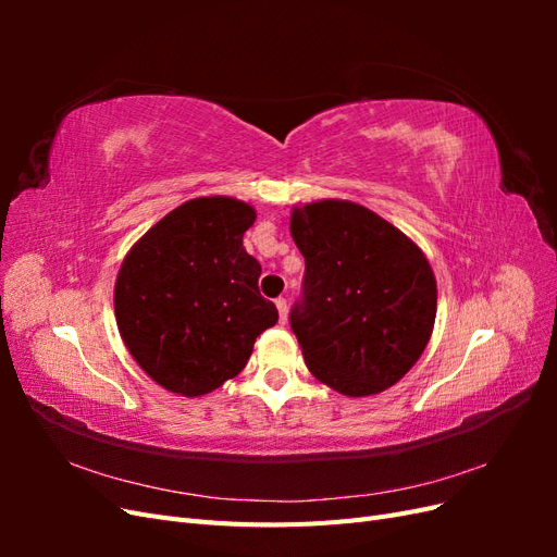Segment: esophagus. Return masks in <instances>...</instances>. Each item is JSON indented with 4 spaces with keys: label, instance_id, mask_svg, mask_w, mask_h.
Masks as SVG:
<instances>
[{
    "label": "esophagus",
    "instance_id": "1",
    "mask_svg": "<svg viewBox=\"0 0 557 557\" xmlns=\"http://www.w3.org/2000/svg\"><path fill=\"white\" fill-rule=\"evenodd\" d=\"M276 309H278V318H281V323H283V325L288 323V301H285L283 297H278V299H276Z\"/></svg>",
    "mask_w": 557,
    "mask_h": 557
}]
</instances>
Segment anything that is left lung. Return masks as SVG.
I'll return each mask as SVG.
<instances>
[{
  "mask_svg": "<svg viewBox=\"0 0 557 557\" xmlns=\"http://www.w3.org/2000/svg\"><path fill=\"white\" fill-rule=\"evenodd\" d=\"M290 234L307 262L290 327L309 372L346 397L383 393L423 356L434 330L425 252L348 199L293 207Z\"/></svg>",
  "mask_w": 557,
  "mask_h": 557,
  "instance_id": "obj_1",
  "label": "left lung"
}]
</instances>
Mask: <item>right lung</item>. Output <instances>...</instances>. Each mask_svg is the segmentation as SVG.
<instances>
[{
	"mask_svg": "<svg viewBox=\"0 0 557 557\" xmlns=\"http://www.w3.org/2000/svg\"><path fill=\"white\" fill-rule=\"evenodd\" d=\"M256 209L209 195L183 201L134 244L113 288L129 356L164 391L213 393L246 367L278 311L258 290L260 262L244 234Z\"/></svg>",
	"mask_w": 557,
	"mask_h": 557,
	"instance_id": "1",
	"label": "right lung"
}]
</instances>
